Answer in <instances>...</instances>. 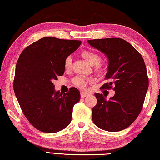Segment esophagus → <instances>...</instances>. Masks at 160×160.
<instances>
[{"label": "esophagus", "mask_w": 160, "mask_h": 160, "mask_svg": "<svg viewBox=\"0 0 160 160\" xmlns=\"http://www.w3.org/2000/svg\"><path fill=\"white\" fill-rule=\"evenodd\" d=\"M88 95V94L85 92H80V97H82V98H84V97H85Z\"/></svg>", "instance_id": "1"}]
</instances>
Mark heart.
I'll return each instance as SVG.
<instances>
[{
  "instance_id": "obj_1",
  "label": "heart",
  "mask_w": 160,
  "mask_h": 160,
  "mask_svg": "<svg viewBox=\"0 0 160 160\" xmlns=\"http://www.w3.org/2000/svg\"><path fill=\"white\" fill-rule=\"evenodd\" d=\"M81 56L91 65H94V69L98 72H102L104 70L106 63L102 60H100V55L95 52V51L92 50H84L81 52ZM64 67L65 68L69 69L70 68L72 65V58L70 56H67L64 60ZM92 82V80L82 75H77L73 79L72 82L74 85L80 89H85L89 83Z\"/></svg>"
}]
</instances>
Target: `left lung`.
Returning a JSON list of instances; mask_svg holds the SVG:
<instances>
[{"label": "left lung", "instance_id": "obj_1", "mask_svg": "<svg viewBox=\"0 0 160 160\" xmlns=\"http://www.w3.org/2000/svg\"><path fill=\"white\" fill-rule=\"evenodd\" d=\"M88 42L109 58L104 78L107 82L101 88L115 91L109 100L102 94H94L97 103L92 110V121L104 131H122L134 122L144 104L149 85L144 60L131 44L120 38Z\"/></svg>", "mask_w": 160, "mask_h": 160}]
</instances>
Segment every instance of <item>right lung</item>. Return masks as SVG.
<instances>
[{
	"instance_id": "1",
	"label": "right lung",
	"mask_w": 160,
	"mask_h": 160,
	"mask_svg": "<svg viewBox=\"0 0 160 160\" xmlns=\"http://www.w3.org/2000/svg\"><path fill=\"white\" fill-rule=\"evenodd\" d=\"M81 44L78 40L47 37L22 51L15 68L13 89L29 122L39 131L56 132L69 125L80 92H55L52 81L65 71L64 60Z\"/></svg>"
}]
</instances>
